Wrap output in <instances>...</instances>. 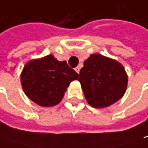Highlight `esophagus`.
Returning <instances> with one entry per match:
<instances>
[{
	"label": "esophagus",
	"mask_w": 148,
	"mask_h": 148,
	"mask_svg": "<svg viewBox=\"0 0 148 148\" xmlns=\"http://www.w3.org/2000/svg\"><path fill=\"white\" fill-rule=\"evenodd\" d=\"M75 71H76V72H77V73H79V71H80V68L78 67V66H77V67H76V68H75Z\"/></svg>",
	"instance_id": "34e87169"
}]
</instances>
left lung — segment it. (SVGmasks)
I'll return each mask as SVG.
<instances>
[{"label":"left lung","mask_w":148,"mask_h":148,"mask_svg":"<svg viewBox=\"0 0 148 148\" xmlns=\"http://www.w3.org/2000/svg\"><path fill=\"white\" fill-rule=\"evenodd\" d=\"M78 81L85 97L95 108H105L120 100L126 92L128 76L124 67L113 59L91 54L84 62Z\"/></svg>","instance_id":"left-lung-1"}]
</instances>
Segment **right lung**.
I'll return each mask as SVG.
<instances>
[{
    "label": "right lung",
    "instance_id": "right-lung-1",
    "mask_svg": "<svg viewBox=\"0 0 148 148\" xmlns=\"http://www.w3.org/2000/svg\"><path fill=\"white\" fill-rule=\"evenodd\" d=\"M78 74L65 61L59 62L53 55L28 62L20 75L22 88L27 97L44 107H51L62 101L71 81Z\"/></svg>",
    "mask_w": 148,
    "mask_h": 148
}]
</instances>
